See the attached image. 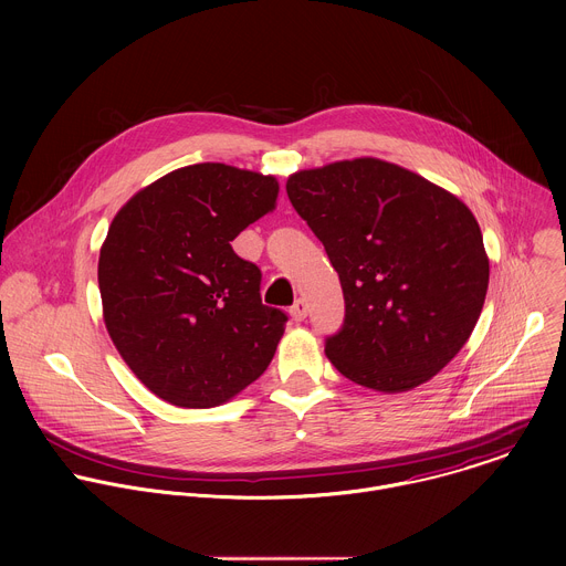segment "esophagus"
Returning a JSON list of instances; mask_svg holds the SVG:
<instances>
[{
	"instance_id": "1",
	"label": "esophagus",
	"mask_w": 566,
	"mask_h": 566,
	"mask_svg": "<svg viewBox=\"0 0 566 566\" xmlns=\"http://www.w3.org/2000/svg\"><path fill=\"white\" fill-rule=\"evenodd\" d=\"M306 313H308L306 302H304V300H295V304L291 306V317L300 322V319H304V317H306Z\"/></svg>"
}]
</instances>
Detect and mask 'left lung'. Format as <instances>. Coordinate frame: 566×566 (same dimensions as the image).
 Here are the masks:
<instances>
[{"mask_svg": "<svg viewBox=\"0 0 566 566\" xmlns=\"http://www.w3.org/2000/svg\"><path fill=\"white\" fill-rule=\"evenodd\" d=\"M286 192L340 277L345 319L325 340L334 367L385 394L439 374L470 338L489 291L472 212L378 158L302 170Z\"/></svg>", "mask_w": 566, "mask_h": 566, "instance_id": "left-lung-1", "label": "left lung"}]
</instances>
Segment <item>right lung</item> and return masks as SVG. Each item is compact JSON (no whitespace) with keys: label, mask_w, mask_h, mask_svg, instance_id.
<instances>
[{"label":"right lung","mask_w":566,"mask_h":566,"mask_svg":"<svg viewBox=\"0 0 566 566\" xmlns=\"http://www.w3.org/2000/svg\"><path fill=\"white\" fill-rule=\"evenodd\" d=\"M277 181L223 164L166 175L114 217L98 260L107 332L138 380L179 408H214L258 380L289 315L230 241L273 210Z\"/></svg>","instance_id":"1"}]
</instances>
